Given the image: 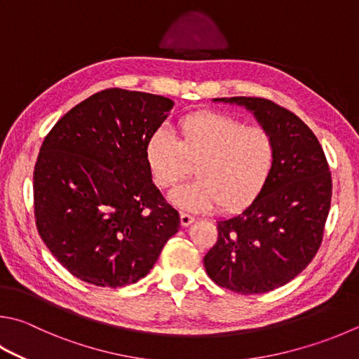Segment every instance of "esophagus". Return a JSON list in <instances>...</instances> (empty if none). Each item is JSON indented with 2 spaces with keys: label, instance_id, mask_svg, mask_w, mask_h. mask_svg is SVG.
<instances>
[{
  "label": "esophagus",
  "instance_id": "esophagus-1",
  "mask_svg": "<svg viewBox=\"0 0 359 359\" xmlns=\"http://www.w3.org/2000/svg\"><path fill=\"white\" fill-rule=\"evenodd\" d=\"M193 221H194V217H193V215H188V213H184V212H182L180 213V224L182 226H190L191 223H193Z\"/></svg>",
  "mask_w": 359,
  "mask_h": 359
}]
</instances>
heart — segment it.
Returning a JSON list of instances; mask_svg holds the SVG:
<instances>
[{
  "instance_id": "heart-1",
  "label": "heart",
  "mask_w": 359,
  "mask_h": 359,
  "mask_svg": "<svg viewBox=\"0 0 359 359\" xmlns=\"http://www.w3.org/2000/svg\"><path fill=\"white\" fill-rule=\"evenodd\" d=\"M179 140L166 127L154 130L144 157L152 179L168 188L190 172L196 161V180L169 193L175 205L202 212L218 205L237 212L256 199L276 165V142L262 127L223 113L201 111L179 121Z\"/></svg>"
}]
</instances>
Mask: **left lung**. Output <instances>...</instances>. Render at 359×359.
<instances>
[{
	"label": "left lung",
	"mask_w": 359,
	"mask_h": 359,
	"mask_svg": "<svg viewBox=\"0 0 359 359\" xmlns=\"http://www.w3.org/2000/svg\"><path fill=\"white\" fill-rule=\"evenodd\" d=\"M215 102L250 109L275 138L276 165L251 205L218 221L204 266L219 287L265 293L299 275L320 248L333 190L330 166L312 130L289 109L260 97Z\"/></svg>",
	"instance_id": "left-lung-1"
}]
</instances>
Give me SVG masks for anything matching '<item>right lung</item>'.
Segmentation results:
<instances>
[{
    "label": "right lung",
    "mask_w": 359,
    "mask_h": 359,
    "mask_svg": "<svg viewBox=\"0 0 359 359\" xmlns=\"http://www.w3.org/2000/svg\"><path fill=\"white\" fill-rule=\"evenodd\" d=\"M174 102L105 89L64 114L34 166L39 236L84 283L122 287L144 278L180 227L152 184L144 147Z\"/></svg>",
    "instance_id": "1"
}]
</instances>
